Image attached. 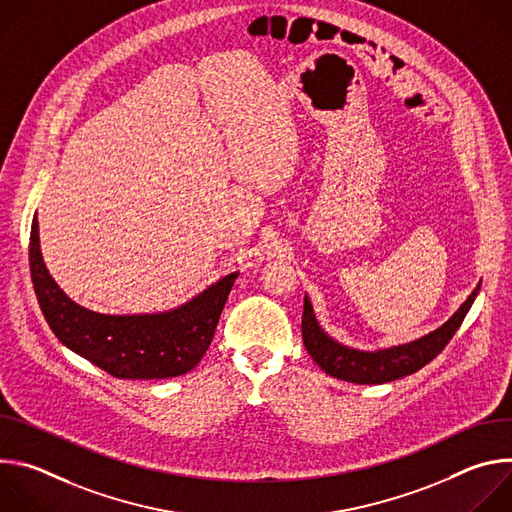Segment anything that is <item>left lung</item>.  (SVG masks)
I'll return each mask as SVG.
<instances>
[{"mask_svg": "<svg viewBox=\"0 0 512 512\" xmlns=\"http://www.w3.org/2000/svg\"><path fill=\"white\" fill-rule=\"evenodd\" d=\"M478 289L480 285H476V289L468 296V300L444 326L409 344H401V346H393L377 352L354 350L332 340L316 322L312 304L306 296L304 316H302L304 346L326 375L336 377L340 381H348L356 385H381V383L397 381L401 377L417 373L421 367H425L427 362H431L446 348V344L452 340V336L464 322L478 294Z\"/></svg>", "mask_w": 512, "mask_h": 512, "instance_id": "left-lung-1", "label": "left lung"}]
</instances>
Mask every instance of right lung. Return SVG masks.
<instances>
[{"label": "right lung", "mask_w": 512, "mask_h": 512, "mask_svg": "<svg viewBox=\"0 0 512 512\" xmlns=\"http://www.w3.org/2000/svg\"><path fill=\"white\" fill-rule=\"evenodd\" d=\"M30 273L40 310L56 338L117 379H170L192 371L208 350L237 271L212 283L188 304L162 314L109 316L72 302L50 277L30 233Z\"/></svg>", "instance_id": "obj_1"}]
</instances>
